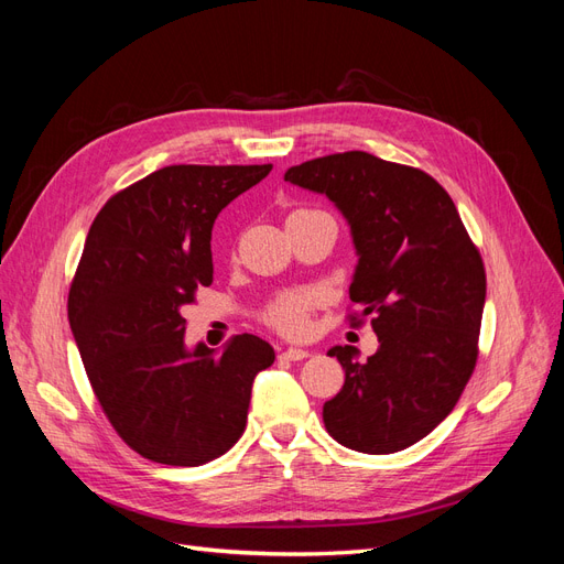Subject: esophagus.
<instances>
[{
	"mask_svg": "<svg viewBox=\"0 0 564 564\" xmlns=\"http://www.w3.org/2000/svg\"><path fill=\"white\" fill-rule=\"evenodd\" d=\"M311 352L305 350V348H286L280 357L282 360H292V362H296V360H305V357H308Z\"/></svg>",
	"mask_w": 564,
	"mask_h": 564,
	"instance_id": "obj_1",
	"label": "esophagus"
}]
</instances>
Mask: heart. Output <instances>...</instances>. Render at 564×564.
Masks as SVG:
<instances>
[{
    "label": "heart",
    "mask_w": 564,
    "mask_h": 564,
    "mask_svg": "<svg viewBox=\"0 0 564 564\" xmlns=\"http://www.w3.org/2000/svg\"><path fill=\"white\" fill-rule=\"evenodd\" d=\"M317 303H319L317 292H289L270 305L265 317L275 329L289 336H296V334H303L305 327H308V315Z\"/></svg>",
    "instance_id": "heart-1"
}]
</instances>
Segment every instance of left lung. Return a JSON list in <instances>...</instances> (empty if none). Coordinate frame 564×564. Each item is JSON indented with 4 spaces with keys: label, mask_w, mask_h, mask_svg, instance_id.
Segmentation results:
<instances>
[{
    "label": "left lung",
    "mask_w": 564,
    "mask_h": 564,
    "mask_svg": "<svg viewBox=\"0 0 564 564\" xmlns=\"http://www.w3.org/2000/svg\"><path fill=\"white\" fill-rule=\"evenodd\" d=\"M327 197L355 247L350 301L371 317L379 350L365 362L334 346L344 388L324 402L327 433L348 449L392 454L429 435L458 402L477 360L485 265L435 178L362 150L286 169Z\"/></svg>",
    "instance_id": "left-lung-1"
}]
</instances>
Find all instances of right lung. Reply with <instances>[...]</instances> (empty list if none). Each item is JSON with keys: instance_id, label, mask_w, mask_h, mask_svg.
I'll return each mask as SVG.
<instances>
[{"instance_id": "obj_1", "label": "right lung", "mask_w": 564, "mask_h": 564, "mask_svg": "<svg viewBox=\"0 0 564 564\" xmlns=\"http://www.w3.org/2000/svg\"><path fill=\"white\" fill-rule=\"evenodd\" d=\"M272 164H176L106 202L89 228L67 319L96 398L131 449L166 466L226 454L247 425L268 340L185 346L183 308L214 278L212 228Z\"/></svg>"}]
</instances>
